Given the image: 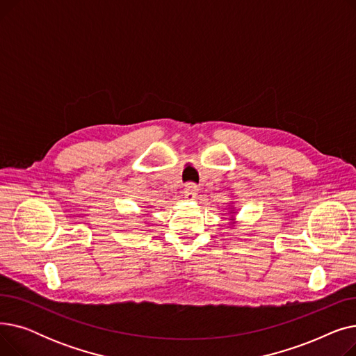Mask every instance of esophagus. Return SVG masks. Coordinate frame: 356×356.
<instances>
[{
	"label": "esophagus",
	"instance_id": "esophagus-1",
	"mask_svg": "<svg viewBox=\"0 0 356 356\" xmlns=\"http://www.w3.org/2000/svg\"><path fill=\"white\" fill-rule=\"evenodd\" d=\"M197 192H199V189H197V186L195 183H188V184L184 186V196H186V199L193 200L197 196Z\"/></svg>",
	"mask_w": 356,
	"mask_h": 356
}]
</instances>
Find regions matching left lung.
<instances>
[{
	"instance_id": "left-lung-1",
	"label": "left lung",
	"mask_w": 356,
	"mask_h": 356,
	"mask_svg": "<svg viewBox=\"0 0 356 356\" xmlns=\"http://www.w3.org/2000/svg\"><path fill=\"white\" fill-rule=\"evenodd\" d=\"M231 209H232V208H231ZM229 213H235V212H232V211H231V212H229ZM232 220H234V219H232Z\"/></svg>"
}]
</instances>
